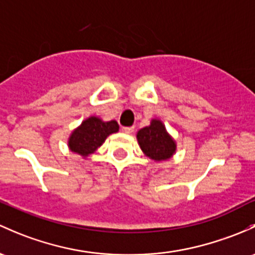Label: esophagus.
Listing matches in <instances>:
<instances>
[{
    "mask_svg": "<svg viewBox=\"0 0 255 255\" xmlns=\"http://www.w3.org/2000/svg\"><path fill=\"white\" fill-rule=\"evenodd\" d=\"M122 132L126 134H130V133L134 132V127H122Z\"/></svg>",
    "mask_w": 255,
    "mask_h": 255,
    "instance_id": "esophagus-1",
    "label": "esophagus"
}]
</instances>
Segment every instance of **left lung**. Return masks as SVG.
<instances>
[{
    "mask_svg": "<svg viewBox=\"0 0 255 255\" xmlns=\"http://www.w3.org/2000/svg\"><path fill=\"white\" fill-rule=\"evenodd\" d=\"M141 150L152 160L170 159L176 150V144L160 121L154 120L149 127L141 128L136 134Z\"/></svg>",
    "mask_w": 255,
    "mask_h": 255,
    "instance_id": "left-lung-1",
    "label": "left lung"
}]
</instances>
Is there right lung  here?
<instances>
[{
    "mask_svg": "<svg viewBox=\"0 0 255 255\" xmlns=\"http://www.w3.org/2000/svg\"><path fill=\"white\" fill-rule=\"evenodd\" d=\"M117 130L119 123L116 121L103 122L98 117H90L72 133L68 145L72 151L82 156H88L105 141L107 136L116 133Z\"/></svg>",
    "mask_w": 255,
    "mask_h": 255,
    "instance_id": "right-lung-1",
    "label": "right lung"
}]
</instances>
